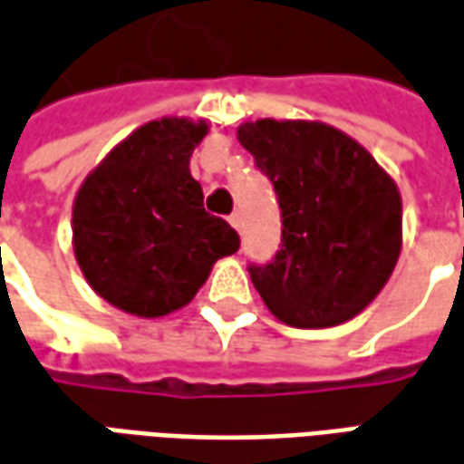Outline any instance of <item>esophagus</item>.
<instances>
[{
	"mask_svg": "<svg viewBox=\"0 0 464 464\" xmlns=\"http://www.w3.org/2000/svg\"><path fill=\"white\" fill-rule=\"evenodd\" d=\"M229 225L235 227L237 232H242V215H239V212H232V215H229Z\"/></svg>",
	"mask_w": 464,
	"mask_h": 464,
	"instance_id": "1",
	"label": "esophagus"
}]
</instances>
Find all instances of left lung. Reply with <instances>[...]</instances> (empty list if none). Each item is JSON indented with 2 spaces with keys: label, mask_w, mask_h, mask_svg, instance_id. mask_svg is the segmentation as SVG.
Masks as SVG:
<instances>
[{
  "label": "left lung",
  "mask_w": 464,
  "mask_h": 464,
  "mask_svg": "<svg viewBox=\"0 0 464 464\" xmlns=\"http://www.w3.org/2000/svg\"><path fill=\"white\" fill-rule=\"evenodd\" d=\"M239 142L267 177L282 245L249 277L269 312L314 330L353 320L382 290L402 247V199L362 144L322 121L257 120Z\"/></svg>",
  "instance_id": "8db88e82"
}]
</instances>
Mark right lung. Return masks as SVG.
<instances>
[{"label": "right lung", "mask_w": 464, "mask_h": 464, "mask_svg": "<svg viewBox=\"0 0 464 464\" xmlns=\"http://www.w3.org/2000/svg\"><path fill=\"white\" fill-rule=\"evenodd\" d=\"M205 121L164 117L117 144L74 199V255L92 290L137 314L185 307L239 235L202 205L189 157Z\"/></svg>", "instance_id": "add662e5"}]
</instances>
